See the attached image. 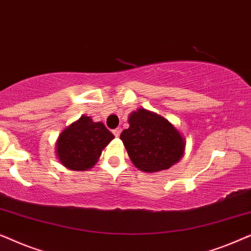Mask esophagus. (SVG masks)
<instances>
[{"mask_svg":"<svg viewBox=\"0 0 251 251\" xmlns=\"http://www.w3.org/2000/svg\"><path fill=\"white\" fill-rule=\"evenodd\" d=\"M121 131H122V129L119 126V128H116V129L113 130V133H114L115 137H119L120 133H121Z\"/></svg>","mask_w":251,"mask_h":251,"instance_id":"34e87169","label":"esophagus"}]
</instances>
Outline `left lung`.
Returning a JSON list of instances; mask_svg holds the SVG:
<instances>
[{
  "label": "left lung",
  "mask_w": 251,
  "mask_h": 251,
  "mask_svg": "<svg viewBox=\"0 0 251 251\" xmlns=\"http://www.w3.org/2000/svg\"><path fill=\"white\" fill-rule=\"evenodd\" d=\"M129 128L122 139L128 155L137 169L159 173L179 162L185 152V138L166 118L145 108L129 115Z\"/></svg>",
  "instance_id": "left-lung-1"
}]
</instances>
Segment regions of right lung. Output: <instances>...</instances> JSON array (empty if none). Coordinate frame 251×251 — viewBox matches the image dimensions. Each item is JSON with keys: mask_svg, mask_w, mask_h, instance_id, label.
<instances>
[{"mask_svg": "<svg viewBox=\"0 0 251 251\" xmlns=\"http://www.w3.org/2000/svg\"><path fill=\"white\" fill-rule=\"evenodd\" d=\"M113 138L114 135L104 123L82 115L61 131L56 143V155L67 169L89 170L98 162L102 150Z\"/></svg>", "mask_w": 251, "mask_h": 251, "instance_id": "right-lung-1", "label": "right lung"}]
</instances>
